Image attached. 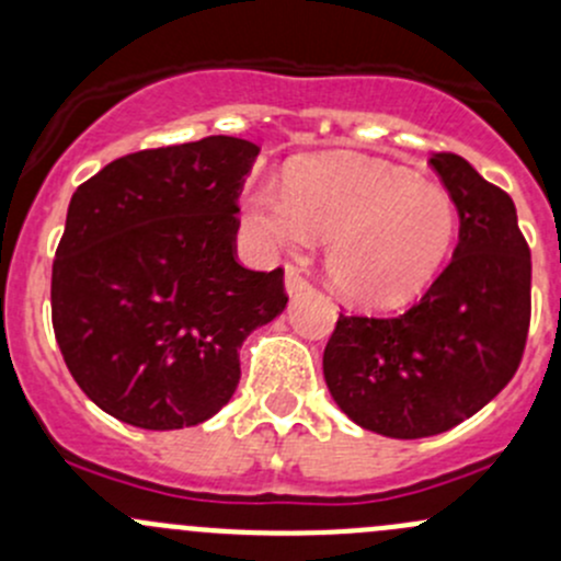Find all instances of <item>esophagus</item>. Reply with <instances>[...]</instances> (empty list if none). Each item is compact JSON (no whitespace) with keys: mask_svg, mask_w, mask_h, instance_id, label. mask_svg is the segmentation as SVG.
<instances>
[{"mask_svg":"<svg viewBox=\"0 0 561 561\" xmlns=\"http://www.w3.org/2000/svg\"><path fill=\"white\" fill-rule=\"evenodd\" d=\"M285 287H287V293H290V296H298V293H304L309 287L307 274H304L298 265H287V268H285Z\"/></svg>","mask_w":561,"mask_h":561,"instance_id":"1","label":"esophagus"}]
</instances>
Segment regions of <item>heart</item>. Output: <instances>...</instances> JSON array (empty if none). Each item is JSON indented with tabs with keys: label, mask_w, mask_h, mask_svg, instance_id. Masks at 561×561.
Returning <instances> with one entry per match:
<instances>
[{
	"label": "heart",
	"mask_w": 561,
	"mask_h": 561,
	"mask_svg": "<svg viewBox=\"0 0 561 561\" xmlns=\"http://www.w3.org/2000/svg\"><path fill=\"white\" fill-rule=\"evenodd\" d=\"M247 211L260 239L274 247L328 239L333 290L366 309L412 301L443 271L458 239L454 197L382 162H304L287 175V190L249 192Z\"/></svg>",
	"instance_id": "1"
}]
</instances>
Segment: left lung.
I'll use <instances>...</instances> for the list:
<instances>
[{"label": "left lung", "mask_w": 561, "mask_h": 561, "mask_svg": "<svg viewBox=\"0 0 561 561\" xmlns=\"http://www.w3.org/2000/svg\"><path fill=\"white\" fill-rule=\"evenodd\" d=\"M432 168L458 208L454 260L393 317L339 314L322 375L344 415L393 439L443 434L516 375L531 317V257L511 195L463 157Z\"/></svg>", "instance_id": "8db88e82"}]
</instances>
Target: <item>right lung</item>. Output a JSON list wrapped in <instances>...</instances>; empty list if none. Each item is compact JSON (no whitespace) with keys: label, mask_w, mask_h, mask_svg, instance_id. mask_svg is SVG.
Returning <instances> with one entry per match:
<instances>
[{"label":"right lung","mask_w":561,"mask_h":561,"mask_svg":"<svg viewBox=\"0 0 561 561\" xmlns=\"http://www.w3.org/2000/svg\"><path fill=\"white\" fill-rule=\"evenodd\" d=\"M260 149L230 135L118 157L72 192L50 320L72 380L151 432L217 415L239 350L285 309V271L236 257L239 195Z\"/></svg>","instance_id":"add662e5"}]
</instances>
